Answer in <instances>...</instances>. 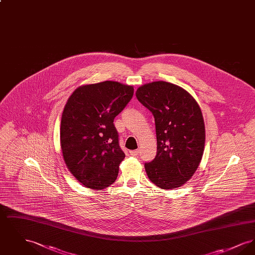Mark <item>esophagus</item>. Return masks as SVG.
<instances>
[{
  "instance_id": "1",
  "label": "esophagus",
  "mask_w": 255,
  "mask_h": 255,
  "mask_svg": "<svg viewBox=\"0 0 255 255\" xmlns=\"http://www.w3.org/2000/svg\"><path fill=\"white\" fill-rule=\"evenodd\" d=\"M130 154L133 156V157H136L139 154V150L138 149L137 150H132V151H130Z\"/></svg>"
}]
</instances>
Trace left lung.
I'll use <instances>...</instances> for the list:
<instances>
[{
	"mask_svg": "<svg viewBox=\"0 0 255 255\" xmlns=\"http://www.w3.org/2000/svg\"><path fill=\"white\" fill-rule=\"evenodd\" d=\"M135 97L155 119L157 156L144 164L149 180L161 189L182 186L194 175L205 150L198 102L182 87L165 81L140 86Z\"/></svg>",
	"mask_w": 255,
	"mask_h": 255,
	"instance_id": "obj_1",
	"label": "left lung"
}]
</instances>
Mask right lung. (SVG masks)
I'll return each instance as SVG.
<instances>
[{
    "label": "right lung",
    "mask_w": 255,
    "mask_h": 255,
    "mask_svg": "<svg viewBox=\"0 0 255 255\" xmlns=\"http://www.w3.org/2000/svg\"><path fill=\"white\" fill-rule=\"evenodd\" d=\"M133 95V86L104 81L80 86L69 97L61 118V150L68 169L86 187L103 189L116 181L125 154L114 120Z\"/></svg>",
    "instance_id": "obj_1"
}]
</instances>
